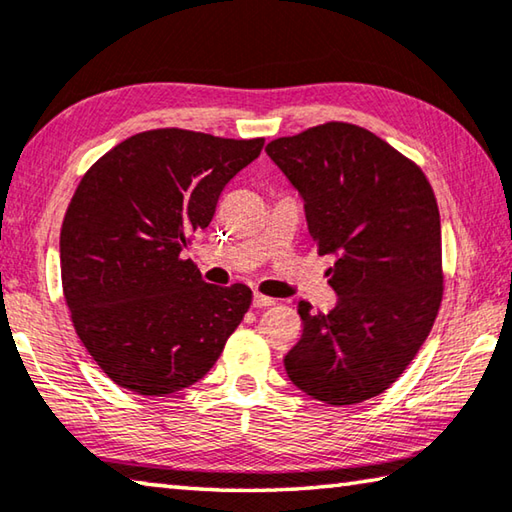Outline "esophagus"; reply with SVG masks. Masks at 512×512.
Listing matches in <instances>:
<instances>
[{
    "instance_id": "esophagus-1",
    "label": "esophagus",
    "mask_w": 512,
    "mask_h": 512,
    "mask_svg": "<svg viewBox=\"0 0 512 512\" xmlns=\"http://www.w3.org/2000/svg\"><path fill=\"white\" fill-rule=\"evenodd\" d=\"M271 305H275L273 298H268V296H264V293H259V291L253 293V307L262 309V307H271Z\"/></svg>"
}]
</instances>
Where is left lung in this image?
<instances>
[{"instance_id":"left-lung-1","label":"left lung","mask_w":512,"mask_h":512,"mask_svg":"<svg viewBox=\"0 0 512 512\" xmlns=\"http://www.w3.org/2000/svg\"><path fill=\"white\" fill-rule=\"evenodd\" d=\"M305 201L336 307L298 302L289 379L325 404L384 393L427 339L443 300L438 203L418 164L366 128L327 121L266 146Z\"/></svg>"}]
</instances>
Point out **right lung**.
<instances>
[{
    "instance_id": "right-lung-1",
    "label": "right lung",
    "mask_w": 512,
    "mask_h": 512,
    "mask_svg": "<svg viewBox=\"0 0 512 512\" xmlns=\"http://www.w3.org/2000/svg\"><path fill=\"white\" fill-rule=\"evenodd\" d=\"M262 146L158 128L81 178L60 230L63 293L85 350L121 388L160 397L196 384L244 320L253 291L207 284L183 250Z\"/></svg>"
}]
</instances>
